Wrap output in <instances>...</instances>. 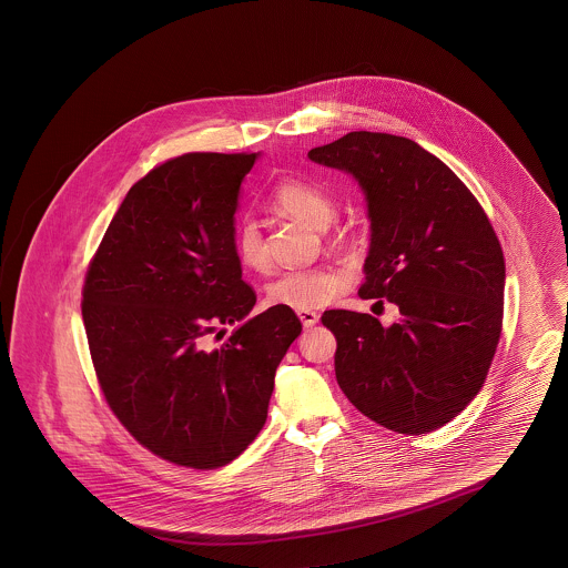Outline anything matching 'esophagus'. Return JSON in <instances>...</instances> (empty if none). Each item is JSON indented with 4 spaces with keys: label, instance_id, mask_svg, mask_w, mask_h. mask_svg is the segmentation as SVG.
I'll return each instance as SVG.
<instances>
[{
    "label": "esophagus",
    "instance_id": "1",
    "mask_svg": "<svg viewBox=\"0 0 568 568\" xmlns=\"http://www.w3.org/2000/svg\"><path fill=\"white\" fill-rule=\"evenodd\" d=\"M297 317H300V322H302L304 327H313V325L320 324V315L315 311H311V308H300Z\"/></svg>",
    "mask_w": 568,
    "mask_h": 568
}]
</instances>
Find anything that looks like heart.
Instances as JSON below:
<instances>
[{
	"label": "heart",
	"instance_id": "b5f03b06",
	"mask_svg": "<svg viewBox=\"0 0 568 568\" xmlns=\"http://www.w3.org/2000/svg\"><path fill=\"white\" fill-rule=\"evenodd\" d=\"M274 206L300 223L324 230L334 216V202L322 187L287 179L272 191ZM234 248L244 268L264 272L268 268V253L260 225L253 219H243L234 234ZM345 287V272L336 266H315L281 272L266 287L272 306L285 308H320Z\"/></svg>",
	"mask_w": 568,
	"mask_h": 568
}]
</instances>
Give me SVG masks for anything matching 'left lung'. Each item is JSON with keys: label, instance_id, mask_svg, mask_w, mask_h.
<instances>
[{"label": "left lung", "instance_id": "8db88e82", "mask_svg": "<svg viewBox=\"0 0 568 568\" xmlns=\"http://www.w3.org/2000/svg\"><path fill=\"white\" fill-rule=\"evenodd\" d=\"M308 160L359 185L371 219L359 297H385L403 315L385 327L368 313L325 311L336 381L383 428L433 433L479 394L500 338L494 227L458 176L408 138L352 132Z\"/></svg>", "mask_w": 568, "mask_h": 568}]
</instances>
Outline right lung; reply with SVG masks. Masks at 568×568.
<instances>
[{
	"instance_id": "right-lung-1",
	"label": "right lung",
	"mask_w": 568,
	"mask_h": 568,
	"mask_svg": "<svg viewBox=\"0 0 568 568\" xmlns=\"http://www.w3.org/2000/svg\"><path fill=\"white\" fill-rule=\"evenodd\" d=\"M260 153H187L138 181L82 290L106 403L160 458L216 468L264 428L274 373L302 332L292 308L246 320L255 294L234 248L244 176ZM239 323L221 348L207 336Z\"/></svg>"
}]
</instances>
